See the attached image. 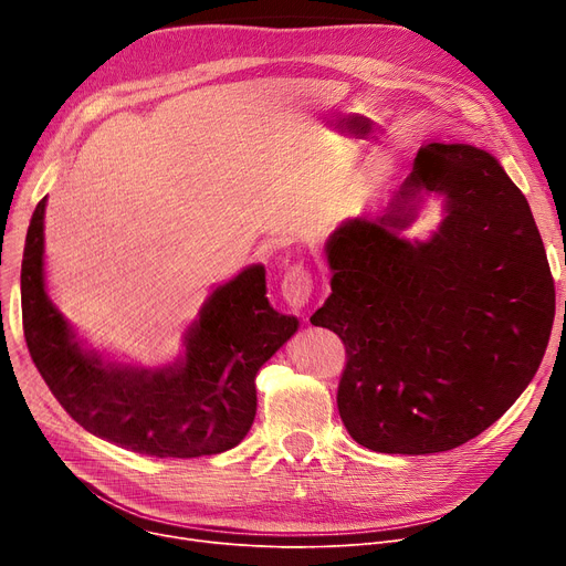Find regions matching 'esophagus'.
I'll return each mask as SVG.
<instances>
[{
    "instance_id": "34e87169",
    "label": "esophagus",
    "mask_w": 566,
    "mask_h": 566,
    "mask_svg": "<svg viewBox=\"0 0 566 566\" xmlns=\"http://www.w3.org/2000/svg\"><path fill=\"white\" fill-rule=\"evenodd\" d=\"M314 280L312 273L303 265H293L291 271L282 277V298L291 310H303L310 305Z\"/></svg>"
}]
</instances>
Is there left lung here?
Instances as JSON below:
<instances>
[{
  "label": "left lung",
  "mask_w": 566,
  "mask_h": 566,
  "mask_svg": "<svg viewBox=\"0 0 566 566\" xmlns=\"http://www.w3.org/2000/svg\"><path fill=\"white\" fill-rule=\"evenodd\" d=\"M446 216L405 235L424 196ZM328 301L312 325L346 346L337 408L350 438L382 454H436L480 436L537 374L555 286L530 203L484 148L431 142L376 218L325 243Z\"/></svg>",
  "instance_id": "left-lung-1"
}]
</instances>
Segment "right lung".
Here are the masks:
<instances>
[{"label":"right lung","mask_w":566,"mask_h":566,"mask_svg":"<svg viewBox=\"0 0 566 566\" xmlns=\"http://www.w3.org/2000/svg\"><path fill=\"white\" fill-rule=\"evenodd\" d=\"M45 203L22 256V328L32 360L71 418L118 448L148 457H211L241 442L256 415V371L298 331L265 298L252 263L216 286L184 335L181 358L146 369L105 358L77 339L45 291Z\"/></svg>","instance_id":"obj_1"}]
</instances>
